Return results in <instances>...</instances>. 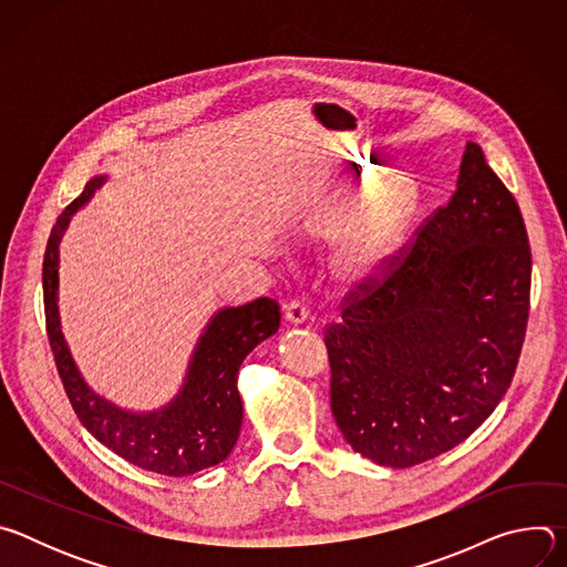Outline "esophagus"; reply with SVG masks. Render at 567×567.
<instances>
[{"mask_svg":"<svg viewBox=\"0 0 567 567\" xmlns=\"http://www.w3.org/2000/svg\"><path fill=\"white\" fill-rule=\"evenodd\" d=\"M285 318L293 326H302V322L309 318V309L300 300H291L285 305Z\"/></svg>","mask_w":567,"mask_h":567,"instance_id":"1","label":"esophagus"}]
</instances>
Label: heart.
<instances>
[{"label":"heart","mask_w":567,"mask_h":567,"mask_svg":"<svg viewBox=\"0 0 567 567\" xmlns=\"http://www.w3.org/2000/svg\"><path fill=\"white\" fill-rule=\"evenodd\" d=\"M377 184V173L348 179L311 221L320 241L339 239L330 271L346 287L365 285L388 267L417 210V188L409 177H390L374 192Z\"/></svg>","instance_id":"1"}]
</instances>
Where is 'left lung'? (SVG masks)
Returning a JSON list of instances; mask_svg holds the SVG:
<instances>
[{"label": "left lung", "instance_id": "8db88e82", "mask_svg": "<svg viewBox=\"0 0 567 567\" xmlns=\"http://www.w3.org/2000/svg\"><path fill=\"white\" fill-rule=\"evenodd\" d=\"M532 251L514 195L466 141L457 188L383 280L326 330L332 415L392 468L464 442L505 396L529 316Z\"/></svg>", "mask_w": 567, "mask_h": 567}]
</instances>
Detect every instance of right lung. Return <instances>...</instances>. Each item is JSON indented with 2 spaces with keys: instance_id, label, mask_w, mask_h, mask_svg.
Here are the masks:
<instances>
[{
  "instance_id": "obj_1",
  "label": "right lung",
  "mask_w": 567,
  "mask_h": 567,
  "mask_svg": "<svg viewBox=\"0 0 567 567\" xmlns=\"http://www.w3.org/2000/svg\"><path fill=\"white\" fill-rule=\"evenodd\" d=\"M107 182L99 175L58 217L42 262L47 334L71 406L83 426L130 464L161 473L190 475L215 466L233 451L241 429L237 372L256 346L280 328V305L256 298L247 305L217 309L204 328L179 392L156 411L136 413L116 406L80 374L64 341L58 309L60 241L71 217Z\"/></svg>"
}]
</instances>
